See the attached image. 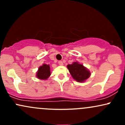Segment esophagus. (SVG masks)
<instances>
[{"label":"esophagus","mask_w":125,"mask_h":125,"mask_svg":"<svg viewBox=\"0 0 125 125\" xmlns=\"http://www.w3.org/2000/svg\"><path fill=\"white\" fill-rule=\"evenodd\" d=\"M58 63H59V65H61V66H62L63 64L62 61H59L58 62Z\"/></svg>","instance_id":"34e87169"}]
</instances>
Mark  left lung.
Wrapping results in <instances>:
<instances>
[{"mask_svg": "<svg viewBox=\"0 0 125 125\" xmlns=\"http://www.w3.org/2000/svg\"><path fill=\"white\" fill-rule=\"evenodd\" d=\"M67 67L73 79L77 82H84L91 75L89 70L78 62L67 64Z\"/></svg>", "mask_w": 125, "mask_h": 125, "instance_id": "obj_1", "label": "left lung"}]
</instances>
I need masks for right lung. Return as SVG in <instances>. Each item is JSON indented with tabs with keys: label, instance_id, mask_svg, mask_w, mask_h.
Wrapping results in <instances>:
<instances>
[{
	"label": "right lung",
	"instance_id": "obj_1",
	"mask_svg": "<svg viewBox=\"0 0 125 125\" xmlns=\"http://www.w3.org/2000/svg\"><path fill=\"white\" fill-rule=\"evenodd\" d=\"M51 74V68H50L49 64L44 63L39 67L38 71L36 74V76L39 79L46 81L50 77Z\"/></svg>",
	"mask_w": 125,
	"mask_h": 125
}]
</instances>
